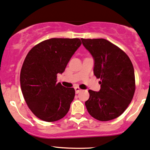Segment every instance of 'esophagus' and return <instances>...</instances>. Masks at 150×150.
Here are the masks:
<instances>
[{
	"label": "esophagus",
	"instance_id": "34e87169",
	"mask_svg": "<svg viewBox=\"0 0 150 150\" xmlns=\"http://www.w3.org/2000/svg\"><path fill=\"white\" fill-rule=\"evenodd\" d=\"M74 90H75V92H76V94H78L79 93V92H80L81 91V89H80V88H79V87H75V88H74Z\"/></svg>",
	"mask_w": 150,
	"mask_h": 150
}]
</instances>
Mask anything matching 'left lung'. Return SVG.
Returning <instances> with one entry per match:
<instances>
[{"label":"left lung","mask_w":150,"mask_h":150,"mask_svg":"<svg viewBox=\"0 0 150 150\" xmlns=\"http://www.w3.org/2000/svg\"><path fill=\"white\" fill-rule=\"evenodd\" d=\"M94 59V74L100 79L99 92L89 90L85 104L90 115L99 121L119 117L132 101L135 92L132 62L126 53L105 39H81Z\"/></svg>","instance_id":"1"}]
</instances>
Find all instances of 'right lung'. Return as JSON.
Listing matches in <instances>:
<instances>
[{
  "instance_id": "add662e5",
  "label": "right lung",
  "mask_w": 150,
  "mask_h": 150,
  "mask_svg": "<svg viewBox=\"0 0 150 150\" xmlns=\"http://www.w3.org/2000/svg\"><path fill=\"white\" fill-rule=\"evenodd\" d=\"M81 45L78 38H51L29 51L20 74L21 91L35 115L46 122L62 119L69 111L75 90L57 83L72 55Z\"/></svg>"
}]
</instances>
